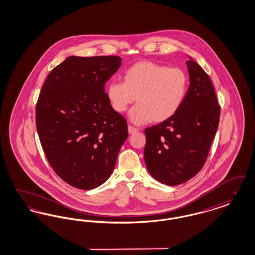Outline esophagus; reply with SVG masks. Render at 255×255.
Returning <instances> with one entry per match:
<instances>
[{"label": "esophagus", "instance_id": "1", "mask_svg": "<svg viewBox=\"0 0 255 255\" xmlns=\"http://www.w3.org/2000/svg\"><path fill=\"white\" fill-rule=\"evenodd\" d=\"M137 131H138V129H137V128H135V127H133L132 125H129V126H128V132H129V133H136Z\"/></svg>", "mask_w": 255, "mask_h": 255}]
</instances>
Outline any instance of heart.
Masks as SVG:
<instances>
[{
    "mask_svg": "<svg viewBox=\"0 0 255 255\" xmlns=\"http://www.w3.org/2000/svg\"><path fill=\"white\" fill-rule=\"evenodd\" d=\"M189 77L181 68L150 61L133 64L122 81L111 82L107 96L113 108L125 112L134 102L130 119L135 124L166 122L174 117L186 98Z\"/></svg>",
    "mask_w": 255,
    "mask_h": 255,
    "instance_id": "1",
    "label": "heart"
}]
</instances>
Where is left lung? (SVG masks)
<instances>
[{"instance_id":"obj_1","label":"left lung","mask_w":255,"mask_h":255,"mask_svg":"<svg viewBox=\"0 0 255 255\" xmlns=\"http://www.w3.org/2000/svg\"><path fill=\"white\" fill-rule=\"evenodd\" d=\"M186 64L190 85L181 109L168 121L144 130L147 169L170 186L187 182L203 168L220 120L208 74L191 58Z\"/></svg>"}]
</instances>
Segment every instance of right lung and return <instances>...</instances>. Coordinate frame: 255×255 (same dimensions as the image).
<instances>
[{"label": "right lung", "mask_w": 255, "mask_h": 255, "mask_svg": "<svg viewBox=\"0 0 255 255\" xmlns=\"http://www.w3.org/2000/svg\"><path fill=\"white\" fill-rule=\"evenodd\" d=\"M120 56H70L49 73L36 103V128L50 166L64 182L90 190L109 179L128 137L105 83Z\"/></svg>", "instance_id": "add662e5"}]
</instances>
